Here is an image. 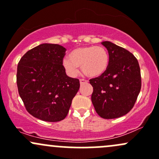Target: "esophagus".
<instances>
[{
	"label": "esophagus",
	"instance_id": "obj_1",
	"mask_svg": "<svg viewBox=\"0 0 159 159\" xmlns=\"http://www.w3.org/2000/svg\"><path fill=\"white\" fill-rule=\"evenodd\" d=\"M80 85L85 84V83H87V80H83V79H80Z\"/></svg>",
	"mask_w": 159,
	"mask_h": 159
}]
</instances>
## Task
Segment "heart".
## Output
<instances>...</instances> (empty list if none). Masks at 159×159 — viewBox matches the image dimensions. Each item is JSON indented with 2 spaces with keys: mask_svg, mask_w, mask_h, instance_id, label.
<instances>
[{
  "mask_svg": "<svg viewBox=\"0 0 159 159\" xmlns=\"http://www.w3.org/2000/svg\"><path fill=\"white\" fill-rule=\"evenodd\" d=\"M62 64L66 73L71 76H76L80 67L88 77H98L108 67L109 54L103 46L80 47L71 51L68 59H64Z\"/></svg>",
  "mask_w": 159,
  "mask_h": 159,
  "instance_id": "heart-1",
  "label": "heart"
}]
</instances>
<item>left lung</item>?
I'll return each instance as SVG.
<instances>
[{
	"instance_id": "8db88e82",
	"label": "left lung",
	"mask_w": 159,
	"mask_h": 159,
	"mask_svg": "<svg viewBox=\"0 0 159 159\" xmlns=\"http://www.w3.org/2000/svg\"><path fill=\"white\" fill-rule=\"evenodd\" d=\"M109 54L107 70L89 80L93 87L92 102L104 119L127 114L136 102L141 89L140 68L134 54L111 42H102Z\"/></svg>"
}]
</instances>
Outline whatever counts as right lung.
Segmentation results:
<instances>
[{
  "instance_id": "1",
  "label": "right lung",
  "mask_w": 159,
  "mask_h": 159,
  "mask_svg": "<svg viewBox=\"0 0 159 159\" xmlns=\"http://www.w3.org/2000/svg\"><path fill=\"white\" fill-rule=\"evenodd\" d=\"M66 48L41 44L28 51L17 66L16 83L27 111L48 122L64 120L80 89L78 79L69 77L63 66Z\"/></svg>"
}]
</instances>
